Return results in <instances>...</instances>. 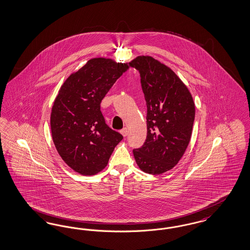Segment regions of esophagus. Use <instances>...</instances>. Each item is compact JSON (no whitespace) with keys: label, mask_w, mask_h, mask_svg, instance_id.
Here are the masks:
<instances>
[{"label":"esophagus","mask_w":250,"mask_h":250,"mask_svg":"<svg viewBox=\"0 0 250 250\" xmlns=\"http://www.w3.org/2000/svg\"><path fill=\"white\" fill-rule=\"evenodd\" d=\"M121 134L124 136V137H126L127 136V133H128V131H127V128L126 127H125V128H123V129L120 131Z\"/></svg>","instance_id":"34e87169"}]
</instances>
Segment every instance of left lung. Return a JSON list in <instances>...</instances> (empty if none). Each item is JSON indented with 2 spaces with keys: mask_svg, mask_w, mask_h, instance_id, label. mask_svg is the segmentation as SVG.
Instances as JSON below:
<instances>
[{
  "mask_svg": "<svg viewBox=\"0 0 250 250\" xmlns=\"http://www.w3.org/2000/svg\"><path fill=\"white\" fill-rule=\"evenodd\" d=\"M129 65L140 72L147 105V138L134 157L142 171L159 175L172 169L188 147L194 103L177 74L158 60L140 56Z\"/></svg>",
  "mask_w": 250,
  "mask_h": 250,
  "instance_id": "1",
  "label": "left lung"
}]
</instances>
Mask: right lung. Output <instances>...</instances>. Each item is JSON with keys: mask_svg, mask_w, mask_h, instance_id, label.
<instances>
[{"mask_svg": "<svg viewBox=\"0 0 250 250\" xmlns=\"http://www.w3.org/2000/svg\"><path fill=\"white\" fill-rule=\"evenodd\" d=\"M128 68L110 59L88 60L65 81L54 101L50 120L54 144L63 161L82 175L103 169L123 140L106 124L100 103Z\"/></svg>", "mask_w": 250, "mask_h": 250, "instance_id": "1", "label": "right lung"}]
</instances>
